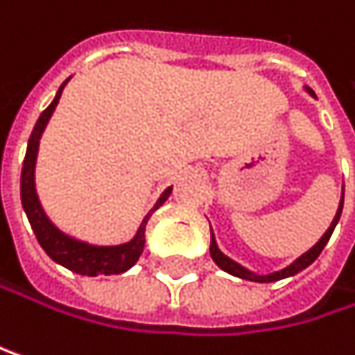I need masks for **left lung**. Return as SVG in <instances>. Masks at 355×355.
Returning a JSON list of instances; mask_svg holds the SVG:
<instances>
[{
    "label": "left lung",
    "mask_w": 355,
    "mask_h": 355,
    "mask_svg": "<svg viewBox=\"0 0 355 355\" xmlns=\"http://www.w3.org/2000/svg\"><path fill=\"white\" fill-rule=\"evenodd\" d=\"M310 93H312V91H310ZM341 210H343V198H341V204H339L337 216H335V220L331 223L329 231L322 235V239H320V241H318L310 252H306L300 260H295L291 266L283 268L281 272H275V275H268V277H258V275H254V272L245 270L243 266H239L237 262H233L231 258H227V256L218 250V245H216V241H214V235H212V241H210V254H212V260H214V262H216L225 272H229V275H233V277H239V279L256 281V283H272V281H281V279H285V277H293V275H297L300 270H304L306 266H310V264L320 256V252H322V250H324V245L329 243V239H331V235H333V231H335V227H337V223H339Z\"/></svg>",
    "instance_id": "obj_1"
}]
</instances>
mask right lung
I'll return each instance as SVG.
<instances>
[{"instance_id":"1","label":"right lung","mask_w":355,"mask_h":355,"mask_svg":"<svg viewBox=\"0 0 355 355\" xmlns=\"http://www.w3.org/2000/svg\"><path fill=\"white\" fill-rule=\"evenodd\" d=\"M66 85V83H64ZM64 85L60 87L55 99L43 110V114L39 116L33 132H31V139H28V147H26V155H24V164H22V176H20V198H22V208L28 216V223L35 231V237L39 241V245L45 250V254L62 264L64 268L76 272V275H83V277H97V275H120L124 270H128L141 256L143 248H145V225L151 216L153 210H157L170 196L172 187H168L162 198L157 200L155 208L145 216V220L141 223L139 227V233L132 241L124 243V245H114V248H97V245H87L83 241H76L68 235H64L62 231H58L49 218L45 216V212L41 210V204L37 200V193H35V159H37V149H39V139H41V132L49 120V116L53 114L58 101H60V95H62V89Z\"/></svg>"}]
</instances>
